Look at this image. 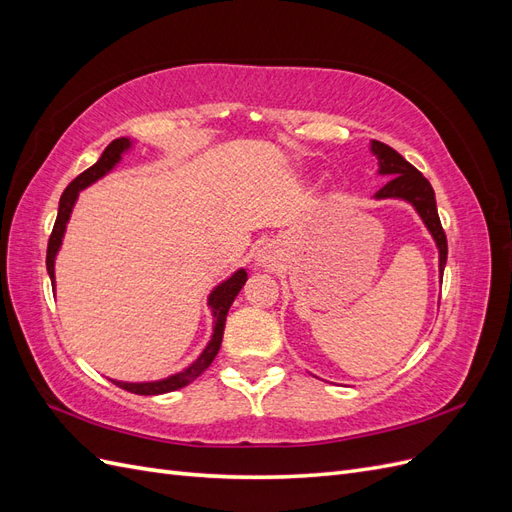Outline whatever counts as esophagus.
<instances>
[{
	"instance_id": "34e87169",
	"label": "esophagus",
	"mask_w": 512,
	"mask_h": 512,
	"mask_svg": "<svg viewBox=\"0 0 512 512\" xmlns=\"http://www.w3.org/2000/svg\"><path fill=\"white\" fill-rule=\"evenodd\" d=\"M256 265L265 267V269H275L277 265H280V252H277L271 245L260 247L256 254Z\"/></svg>"
}]
</instances>
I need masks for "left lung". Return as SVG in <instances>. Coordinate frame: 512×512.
Returning <instances> with one entry per match:
<instances>
[{
  "label": "left lung",
  "mask_w": 512,
  "mask_h": 512,
  "mask_svg": "<svg viewBox=\"0 0 512 512\" xmlns=\"http://www.w3.org/2000/svg\"><path fill=\"white\" fill-rule=\"evenodd\" d=\"M371 151H374V156L378 158V166H380L378 173L391 177L389 183L376 192V198L408 200V203L418 211V215H421V220L425 222L427 230L431 232V237L440 250V275H442L446 265L448 245L440 224L436 194H433L431 183L418 173L408 160L401 158V153H397L393 147L384 145L380 141H371Z\"/></svg>",
  "instance_id": "1"
}]
</instances>
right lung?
Wrapping results in <instances>:
<instances>
[{"label":"right lung","instance_id":"right-lung-1","mask_svg":"<svg viewBox=\"0 0 512 512\" xmlns=\"http://www.w3.org/2000/svg\"><path fill=\"white\" fill-rule=\"evenodd\" d=\"M130 141L128 138H117L111 145L104 149V153L100 156V160L89 166L85 173H81L76 177L68 188L64 190L59 198V211H57V220L53 226V232L49 237V247H46V271L51 275V282L55 286V256L61 247V239H64V232H66V224L70 220V213L72 207L76 203V198H79V192L85 190L87 185H91L94 181H98L100 177H104L108 170H111L119 160H121V153L130 149ZM247 282V273L245 269H239L235 275L228 277L226 282H222L218 288H215L209 294V307L213 312V335H211V342L207 344V348L203 350V354L198 356V359L188 367L179 371L175 376H168L164 380H156V382H117L113 380L119 389L123 391H130L136 395H162V393H170V391H177L183 389L185 384L194 382L203 371L213 363L215 354H218L220 346H222V337H224V324H226V316H228V309L235 301V297L239 294V290L243 288V284Z\"/></svg>","mask_w":512,"mask_h":512}]
</instances>
